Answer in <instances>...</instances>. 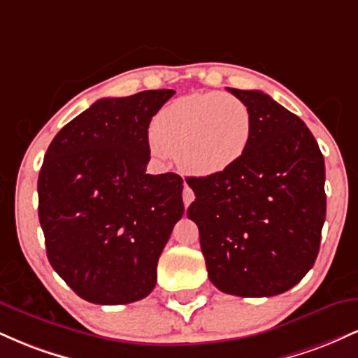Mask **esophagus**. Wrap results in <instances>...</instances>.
<instances>
[{
  "instance_id": "34e87169",
  "label": "esophagus",
  "mask_w": 358,
  "mask_h": 358,
  "mask_svg": "<svg viewBox=\"0 0 358 358\" xmlns=\"http://www.w3.org/2000/svg\"><path fill=\"white\" fill-rule=\"evenodd\" d=\"M193 199H195V193H193V190L190 187H188L187 182H183V203L185 207H188L193 202Z\"/></svg>"
}]
</instances>
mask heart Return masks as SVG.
Listing matches in <instances>:
<instances>
[{"label":"heart","mask_w":358,"mask_h":358,"mask_svg":"<svg viewBox=\"0 0 358 358\" xmlns=\"http://www.w3.org/2000/svg\"><path fill=\"white\" fill-rule=\"evenodd\" d=\"M252 136L248 106L232 94L196 92L171 101L156 114L151 151L175 153L180 166L210 176L241 162Z\"/></svg>","instance_id":"heart-1"}]
</instances>
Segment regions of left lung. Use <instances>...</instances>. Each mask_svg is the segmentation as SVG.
Masks as SVG:
<instances>
[{
    "mask_svg": "<svg viewBox=\"0 0 358 358\" xmlns=\"http://www.w3.org/2000/svg\"><path fill=\"white\" fill-rule=\"evenodd\" d=\"M248 106L252 136L227 171L190 176L208 278L242 298L276 296L313 268L327 213L324 159L296 114L261 90L227 87Z\"/></svg>",
    "mask_w": 358,
    "mask_h": 358,
    "instance_id": "obj_1",
    "label": "left lung"
}]
</instances>
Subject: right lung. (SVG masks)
I'll return each mask as SVG.
<instances>
[{"instance_id": "1", "label": "right lung", "mask_w": 358, "mask_h": 358, "mask_svg": "<svg viewBox=\"0 0 358 358\" xmlns=\"http://www.w3.org/2000/svg\"><path fill=\"white\" fill-rule=\"evenodd\" d=\"M175 94L108 97L53 138L38 175L47 257L82 299L126 305L146 298L175 224L183 180L148 175L151 117Z\"/></svg>"}]
</instances>
